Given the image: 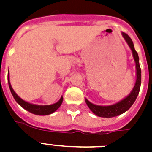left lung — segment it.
Returning a JSON list of instances; mask_svg holds the SVG:
<instances>
[{
    "mask_svg": "<svg viewBox=\"0 0 152 152\" xmlns=\"http://www.w3.org/2000/svg\"><path fill=\"white\" fill-rule=\"evenodd\" d=\"M123 38L125 39V42H127L128 46H129L132 53V57L134 58V61L136 63V70H137V79H136V83L135 85L131 91V92L129 95L121 100L118 102L110 106H99L95 104L91 103L90 101H88L87 99H85V102L88 106L89 107L91 110L95 113V115L101 118H113L116 116L121 115V113H125L129 110V109L132 106L137 98V95L139 94L140 89V84H141V69L140 67L139 63V56L138 53L135 50L134 45L132 42V39L127 34L124 32L121 33Z\"/></svg>",
    "mask_w": 152,
    "mask_h": 152,
    "instance_id": "8db88e82",
    "label": "left lung"
}]
</instances>
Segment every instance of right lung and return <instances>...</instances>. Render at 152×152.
<instances>
[{"instance_id": "obj_1", "label": "right lung", "mask_w": 152, "mask_h": 152, "mask_svg": "<svg viewBox=\"0 0 152 152\" xmlns=\"http://www.w3.org/2000/svg\"><path fill=\"white\" fill-rule=\"evenodd\" d=\"M8 86L10 88L11 93L12 95L13 98L15 99L19 105L20 106H22L23 108L25 109L26 110L29 111L30 113H34L36 115H49L51 114L53 112L57 110V109L59 108L61 105L62 102H63V97L60 99L58 102H57L56 103L52 104V105H45V106H42V105H35V104L29 103L28 102L24 101L22 99L20 96H18V95L14 91V90L12 88V85L10 83V80H9V76H8Z\"/></svg>"}]
</instances>
